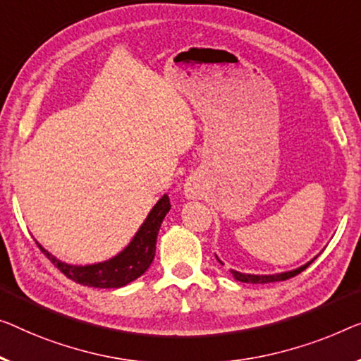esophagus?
<instances>
[{
    "instance_id": "1",
    "label": "esophagus",
    "mask_w": 361,
    "mask_h": 361,
    "mask_svg": "<svg viewBox=\"0 0 361 361\" xmlns=\"http://www.w3.org/2000/svg\"><path fill=\"white\" fill-rule=\"evenodd\" d=\"M190 195H191V192H190Z\"/></svg>"
}]
</instances>
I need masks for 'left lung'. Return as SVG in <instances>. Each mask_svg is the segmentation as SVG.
<instances>
[{
    "label": "left lung",
    "instance_id": "8db88e82",
    "mask_svg": "<svg viewBox=\"0 0 361 361\" xmlns=\"http://www.w3.org/2000/svg\"><path fill=\"white\" fill-rule=\"evenodd\" d=\"M314 261V259H313ZM310 261L308 264L301 266L298 269H295V271H290V272H282V274H274V276H251V274H241V272H236V271H230L232 272V276L235 277V281H240V282H246V283H269V282H281V281H287V279H292L295 276H298L300 272H303L306 267H308L311 262ZM220 264H222V261H219Z\"/></svg>",
    "mask_w": 361,
    "mask_h": 361
}]
</instances>
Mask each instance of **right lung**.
Listing matches in <instances>:
<instances>
[{
  "label": "right lung",
  "mask_w": 361,
  "mask_h": 361,
  "mask_svg": "<svg viewBox=\"0 0 361 361\" xmlns=\"http://www.w3.org/2000/svg\"><path fill=\"white\" fill-rule=\"evenodd\" d=\"M170 197L164 195V197L150 211L146 222L139 228L131 243L118 256L105 262H99V264H64V262L58 261L55 256H51L47 250H43L39 243L37 245H39L43 255L53 262V266L60 269L64 276L76 283L95 288H118L136 281L149 269L155 256V243H157L160 225H162V220L165 219L166 212L170 211Z\"/></svg>",
  "instance_id": "right-lung-1"
}]
</instances>
